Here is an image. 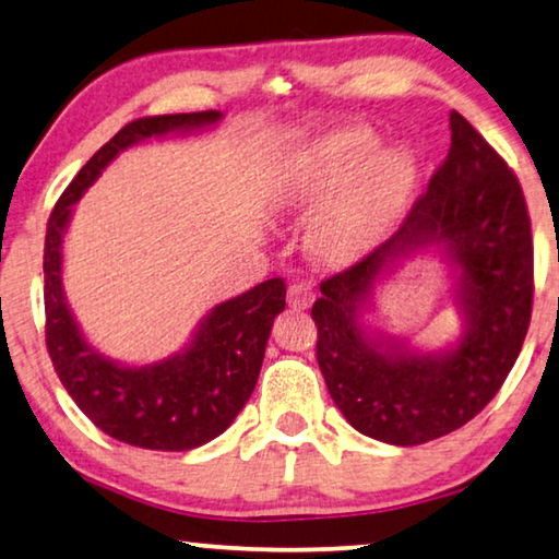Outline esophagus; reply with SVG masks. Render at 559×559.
<instances>
[{
    "label": "esophagus",
    "mask_w": 559,
    "mask_h": 559,
    "mask_svg": "<svg viewBox=\"0 0 559 559\" xmlns=\"http://www.w3.org/2000/svg\"><path fill=\"white\" fill-rule=\"evenodd\" d=\"M313 304V290L311 286H306L301 281H294L288 286V306L294 308V311H306L308 306Z\"/></svg>",
    "instance_id": "1"
}]
</instances>
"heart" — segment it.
Wrapping results in <instances>:
<instances>
[{
	"label": "heart",
	"instance_id": "obj_1",
	"mask_svg": "<svg viewBox=\"0 0 559 559\" xmlns=\"http://www.w3.org/2000/svg\"><path fill=\"white\" fill-rule=\"evenodd\" d=\"M416 155L402 143L379 145L369 124H338L288 140L265 168V193L286 211L329 197L308 228V248L323 263L369 253L409 203Z\"/></svg>",
	"mask_w": 559,
	"mask_h": 559
}]
</instances>
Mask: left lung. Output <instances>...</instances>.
<instances>
[{
	"label": "left lung",
	"instance_id": "left-lung-1",
	"mask_svg": "<svg viewBox=\"0 0 559 559\" xmlns=\"http://www.w3.org/2000/svg\"><path fill=\"white\" fill-rule=\"evenodd\" d=\"M452 145L394 236L321 283L311 316L329 394L361 435L416 447L464 427L492 402L518 361L532 316V228L518 175L460 112ZM439 247L457 278L463 336L419 353L360 316L376 283L404 257Z\"/></svg>",
	"mask_w": 559,
	"mask_h": 559
}]
</instances>
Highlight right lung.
Listing matches in <instances>:
<instances>
[{
    "mask_svg": "<svg viewBox=\"0 0 559 559\" xmlns=\"http://www.w3.org/2000/svg\"><path fill=\"white\" fill-rule=\"evenodd\" d=\"M218 110L140 118L90 157L57 200L45 236L47 352L67 394L107 437L157 452H188L226 431L251 399L286 283H258L200 321L190 344L168 359L128 366L99 354L74 321L62 288V240L74 203L122 150L150 138L188 135L221 122Z\"/></svg>",
    "mask_w": 559,
    "mask_h": 559,
    "instance_id": "obj_1",
    "label": "right lung"
}]
</instances>
